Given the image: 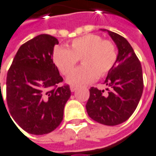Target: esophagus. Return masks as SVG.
Returning a JSON list of instances; mask_svg holds the SVG:
<instances>
[{"mask_svg":"<svg viewBox=\"0 0 156 156\" xmlns=\"http://www.w3.org/2000/svg\"><path fill=\"white\" fill-rule=\"evenodd\" d=\"M76 89H77V87H74V86H70V91H71L72 92H75Z\"/></svg>","mask_w":156,"mask_h":156,"instance_id":"esophagus-1","label":"esophagus"}]
</instances>
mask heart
<instances>
[{
    "label": "heart",
    "mask_w": 156,
    "mask_h": 156,
    "mask_svg": "<svg viewBox=\"0 0 156 156\" xmlns=\"http://www.w3.org/2000/svg\"><path fill=\"white\" fill-rule=\"evenodd\" d=\"M80 58L83 65L67 78L68 83L74 87L90 84L98 76H106L116 63V47L111 41L89 34L73 40L69 49L56 47L52 51V61L64 76L73 70Z\"/></svg>",
    "instance_id": "obj_1"
}]
</instances>
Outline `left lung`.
Segmentation results:
<instances>
[{
  "mask_svg": "<svg viewBox=\"0 0 156 156\" xmlns=\"http://www.w3.org/2000/svg\"><path fill=\"white\" fill-rule=\"evenodd\" d=\"M107 31L118 48L116 63L108 73L105 90L90 88L86 108L93 121L106 126H116L126 121L137 108L144 90L140 61L130 43L123 36Z\"/></svg>",
  "mask_w": 156,
  "mask_h": 156,
  "instance_id": "left-lung-1",
  "label": "left lung"
}]
</instances>
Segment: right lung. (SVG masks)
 Wrapping results in <instances>:
<instances>
[{
	"label": "right lung",
	"instance_id": "1",
	"mask_svg": "<svg viewBox=\"0 0 156 156\" xmlns=\"http://www.w3.org/2000/svg\"><path fill=\"white\" fill-rule=\"evenodd\" d=\"M58 44V39L50 35L35 36L19 47L7 71L6 103L11 115L30 134L55 130L63 121L71 94L68 85L58 87L63 81L52 61Z\"/></svg>",
	"mask_w": 156,
	"mask_h": 156
}]
</instances>
